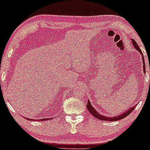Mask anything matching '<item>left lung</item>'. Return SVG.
I'll use <instances>...</instances> for the list:
<instances>
[{
    "label": "left lung",
    "mask_w": 150,
    "mask_h": 150,
    "mask_svg": "<svg viewBox=\"0 0 150 150\" xmlns=\"http://www.w3.org/2000/svg\"><path fill=\"white\" fill-rule=\"evenodd\" d=\"M132 44H133L134 47H135V49H136L137 51H138L139 52L141 53V55H142V56H143V53H142V51H141L140 47H139L138 45H137V44L136 43V42H135V40H134V39H132ZM142 60H143V70H144V73H145V63H144V60L143 56H142ZM149 70H150V68H149ZM149 83H150V81H149ZM135 106H136V105L133 106L130 108H129L128 111H126L125 113L120 114V116H114V117H106V116H102V115H101L100 113H98L97 111L92 107V106L90 104V101H89V100H88V102H87V109H88L89 113H90L92 116H94L95 118H98L99 120H107V121H115V120H118L120 119H123V118H125L127 116H128V115L130 114V113H131L134 109H135Z\"/></svg>",
    "instance_id": "8db88e82"
}]
</instances>
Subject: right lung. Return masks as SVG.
Segmentation results:
<instances>
[{"label": "right lung", "mask_w": 150, "mask_h": 150, "mask_svg": "<svg viewBox=\"0 0 150 150\" xmlns=\"http://www.w3.org/2000/svg\"><path fill=\"white\" fill-rule=\"evenodd\" d=\"M27 120H30V119H29V118H27ZM48 119H50V118H46V120H48ZM51 119H52V118H51ZM45 120V119H44H44H42V120Z\"/></svg>", "instance_id": "obj_1"}]
</instances>
